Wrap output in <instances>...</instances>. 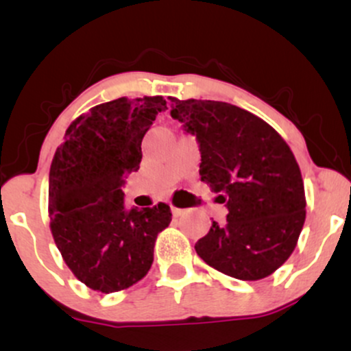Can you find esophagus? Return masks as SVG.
I'll list each match as a JSON object with an SVG mask.
<instances>
[{
	"label": "esophagus",
	"instance_id": "1",
	"mask_svg": "<svg viewBox=\"0 0 351 351\" xmlns=\"http://www.w3.org/2000/svg\"><path fill=\"white\" fill-rule=\"evenodd\" d=\"M171 213H173V216H175V217H180V216L184 215V209H180V208L171 206Z\"/></svg>",
	"mask_w": 351,
	"mask_h": 351
}]
</instances>
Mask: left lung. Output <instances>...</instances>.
Returning <instances> with one entry per match:
<instances>
[{"mask_svg": "<svg viewBox=\"0 0 351 351\" xmlns=\"http://www.w3.org/2000/svg\"><path fill=\"white\" fill-rule=\"evenodd\" d=\"M171 117L196 136L201 181L228 208L195 244L216 271L241 280L271 276L291 257L305 221L300 168L269 123L228 102L170 97Z\"/></svg>", "mask_w": 351, "mask_h": 351, "instance_id": "obj_1", "label": "left lung"}]
</instances>
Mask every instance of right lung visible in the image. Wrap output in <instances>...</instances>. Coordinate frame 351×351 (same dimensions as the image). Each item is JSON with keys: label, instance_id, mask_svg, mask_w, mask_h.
<instances>
[{"label": "right lung", "instance_id": "obj_1", "mask_svg": "<svg viewBox=\"0 0 351 351\" xmlns=\"http://www.w3.org/2000/svg\"><path fill=\"white\" fill-rule=\"evenodd\" d=\"M162 95L100 104L69 125L49 171V216L67 267L94 291L110 293L143 279L170 206L123 204L125 178L142 162V140Z\"/></svg>", "mask_w": 351, "mask_h": 351}]
</instances>
